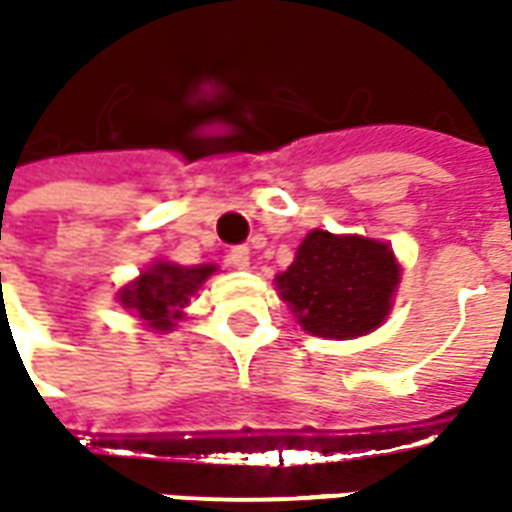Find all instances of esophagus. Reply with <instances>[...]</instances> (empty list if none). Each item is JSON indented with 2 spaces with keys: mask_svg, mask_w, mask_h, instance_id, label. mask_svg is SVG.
Instances as JSON below:
<instances>
[{
  "mask_svg": "<svg viewBox=\"0 0 512 512\" xmlns=\"http://www.w3.org/2000/svg\"><path fill=\"white\" fill-rule=\"evenodd\" d=\"M228 264L231 267H237V270H248L250 267V250L245 245H239V248L228 250Z\"/></svg>",
  "mask_w": 512,
  "mask_h": 512,
  "instance_id": "34e87169",
  "label": "esophagus"
}]
</instances>
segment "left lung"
I'll return each mask as SVG.
<instances>
[{"instance_id":"left-lung-1","label":"left lung","mask_w":512,"mask_h":512,"mask_svg":"<svg viewBox=\"0 0 512 512\" xmlns=\"http://www.w3.org/2000/svg\"><path fill=\"white\" fill-rule=\"evenodd\" d=\"M402 267L389 242L314 228L275 289L297 325L320 339H355L389 320Z\"/></svg>"}]
</instances>
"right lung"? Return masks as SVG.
I'll use <instances>...</instances> for the list:
<instances>
[{"mask_svg":"<svg viewBox=\"0 0 512 512\" xmlns=\"http://www.w3.org/2000/svg\"><path fill=\"white\" fill-rule=\"evenodd\" d=\"M215 273V264L184 267V264L154 259L146 270H140L137 278L118 289V303L132 317H137L146 331L170 333L176 322L184 320V306L190 303V297L198 295L206 278H212Z\"/></svg>","mask_w":512,"mask_h":512,"instance_id":"obj_1","label":"right lung"}]
</instances>
